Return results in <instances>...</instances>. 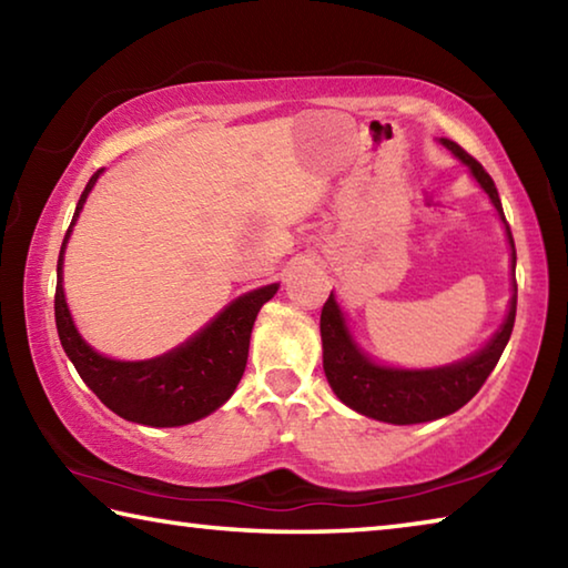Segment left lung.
Listing matches in <instances>:
<instances>
[{
	"label": "left lung",
	"instance_id": "left-lung-1",
	"mask_svg": "<svg viewBox=\"0 0 568 568\" xmlns=\"http://www.w3.org/2000/svg\"><path fill=\"white\" fill-rule=\"evenodd\" d=\"M450 155L464 162L470 178L486 192L504 223L506 243L511 250V297L504 315V323L488 338L484 348L466 355V358L434 365V368H398V365L381 363L363 348L353 335L348 315L343 313L338 297L325 301L321 313V341H323V371L331 388L345 406L361 413L365 418L393 423V426H413L450 416L476 396L486 378L491 376L498 358L511 338L516 321V247L511 227L506 225L498 190L488 172L478 162L460 150L454 140L438 138Z\"/></svg>",
	"mask_w": 568,
	"mask_h": 568
}]
</instances>
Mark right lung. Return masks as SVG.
<instances>
[{
    "label": "right lung",
    "instance_id": "right-lung-1",
    "mask_svg": "<svg viewBox=\"0 0 568 568\" xmlns=\"http://www.w3.org/2000/svg\"><path fill=\"white\" fill-rule=\"evenodd\" d=\"M102 172L104 168L94 172L80 195L70 230L62 240L60 261H57L54 321L60 343L88 388L120 418L152 428L187 426L215 413L235 393L245 373L250 333H253L257 313L277 293L281 283L255 287L235 297L185 343L155 358L120 361L94 351L77 331L64 297L62 275L64 250L72 227Z\"/></svg>",
    "mask_w": 568,
    "mask_h": 568
}]
</instances>
